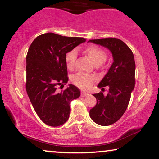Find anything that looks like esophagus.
<instances>
[{
    "label": "esophagus",
    "mask_w": 159,
    "mask_h": 159,
    "mask_svg": "<svg viewBox=\"0 0 159 159\" xmlns=\"http://www.w3.org/2000/svg\"><path fill=\"white\" fill-rule=\"evenodd\" d=\"M89 93L85 92V91H82L81 92V97H87V96H89Z\"/></svg>",
    "instance_id": "1"
}]
</instances>
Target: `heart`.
<instances>
[{
  "label": "heart",
  "mask_w": 159,
  "mask_h": 159,
  "mask_svg": "<svg viewBox=\"0 0 159 159\" xmlns=\"http://www.w3.org/2000/svg\"><path fill=\"white\" fill-rule=\"evenodd\" d=\"M85 54H86L91 58L93 63L97 65H101L106 60L107 54L102 48L97 46L91 45L89 46L84 50ZM77 57V52L75 50L69 51L66 53L65 60L67 68L69 70H72L74 68L75 60ZM97 80V77L95 75H87L85 73H77L72 77V82L73 84L80 89H86L91 86L93 82Z\"/></svg>",
  "instance_id": "obj_1"
}]
</instances>
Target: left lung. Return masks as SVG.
I'll use <instances>...</instances> for the list:
<instances>
[{
	"mask_svg": "<svg viewBox=\"0 0 159 159\" xmlns=\"http://www.w3.org/2000/svg\"><path fill=\"white\" fill-rule=\"evenodd\" d=\"M89 42L99 44L110 51L113 62L98 88L109 87V93H93L97 104L89 111L91 120L102 126H108L119 120L123 115L131 93L135 88V62L129 47L117 38L91 39Z\"/></svg>",
	"mask_w": 159,
	"mask_h": 159,
	"instance_id": "left-lung-1",
	"label": "left lung"
}]
</instances>
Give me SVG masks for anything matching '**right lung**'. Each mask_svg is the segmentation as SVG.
Instances as JSON below:
<instances>
[{"instance_id":"add662e5","label":"right lung","mask_w":159,"mask_h":159,"mask_svg":"<svg viewBox=\"0 0 159 159\" xmlns=\"http://www.w3.org/2000/svg\"><path fill=\"white\" fill-rule=\"evenodd\" d=\"M86 42L84 38L68 37L46 33L32 42L26 55V92L36 113L44 123L52 127L63 125L70 116V104L80 95L69 84L57 92L68 78L65 57L67 52Z\"/></svg>"}]
</instances>
